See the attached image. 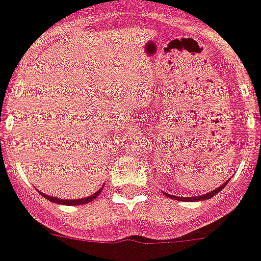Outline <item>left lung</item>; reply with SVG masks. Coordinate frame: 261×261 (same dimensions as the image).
Masks as SVG:
<instances>
[{"label":"left lung","mask_w":261,"mask_h":261,"mask_svg":"<svg viewBox=\"0 0 261 261\" xmlns=\"http://www.w3.org/2000/svg\"><path fill=\"white\" fill-rule=\"evenodd\" d=\"M228 181H229V180H226V181L224 182L223 186H220V187H219V188L214 189V191L208 192V193H206V194H201V196H196V197H176V196H171V194H169V193H165V196H166V197H169V198H172V199H177V201H184V202H196V201H204V199H210V198H213V197L215 196V194H218L219 192H220L221 189H223L224 187H225L226 184H228Z\"/></svg>","instance_id":"left-lung-1"}]
</instances>
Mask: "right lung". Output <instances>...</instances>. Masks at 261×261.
Instances as JSON below:
<instances>
[{"instance_id":"right-lung-1","label":"right lung","mask_w":261,"mask_h":261,"mask_svg":"<svg viewBox=\"0 0 261 261\" xmlns=\"http://www.w3.org/2000/svg\"><path fill=\"white\" fill-rule=\"evenodd\" d=\"M103 191V187H101L100 189L97 192H95L94 194H91V196L89 197H85V198H80V199H62V198H58V197H51V196H47V194L42 193V192H40V194L42 197H45L47 201L53 202V203H59V204H65V206H75V204H85V203H89V202L94 201L95 198H96L99 194H100V192Z\"/></svg>"}]
</instances>
